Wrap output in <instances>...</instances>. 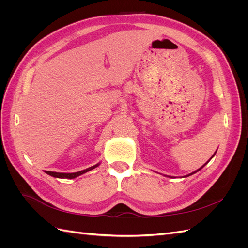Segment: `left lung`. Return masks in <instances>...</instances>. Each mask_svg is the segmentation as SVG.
I'll return each mask as SVG.
<instances>
[{"label": "left lung", "mask_w": 248, "mask_h": 248, "mask_svg": "<svg viewBox=\"0 0 248 248\" xmlns=\"http://www.w3.org/2000/svg\"><path fill=\"white\" fill-rule=\"evenodd\" d=\"M215 153H216V152H215ZM215 153H214V155H215ZM214 155H213V156H214ZM213 156H212V157H213ZM212 157H211V158H210V159H212ZM210 159H209V160H208V161H207V163H208V162H209V161H210ZM205 164H206V163H205ZM205 164H204V166H205ZM204 166H202V167H204ZM202 168H201V169H202ZM201 169H199V170H196V171H193V172H191V174H189V175H188V176H190V175H192V174H194V172H197V171H199V170H201ZM186 177H187V176H186Z\"/></svg>", "instance_id": "1"}]
</instances>
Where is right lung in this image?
Returning <instances> with one entry per match:
<instances>
[{
  "mask_svg": "<svg viewBox=\"0 0 248 248\" xmlns=\"http://www.w3.org/2000/svg\"><path fill=\"white\" fill-rule=\"evenodd\" d=\"M99 163L95 164V166L91 167V168H88L84 170H80V171H77V172H57V171H49V170H46V172L47 175H50L51 177H55V178H61V179H73V178H77L82 174H85V172L91 170L93 169H95L96 167H98Z\"/></svg>",
  "mask_w": 248,
  "mask_h": 248,
  "instance_id": "right-lung-1",
  "label": "right lung"
}]
</instances>
